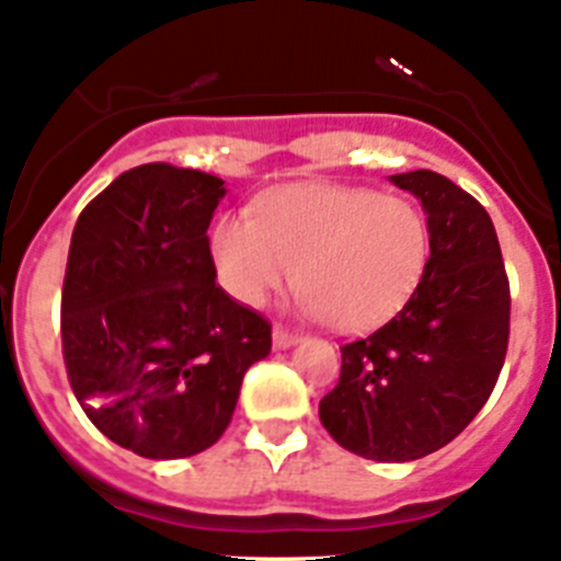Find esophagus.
Wrapping results in <instances>:
<instances>
[{
  "label": "esophagus",
  "instance_id": "34e87169",
  "mask_svg": "<svg viewBox=\"0 0 561 561\" xmlns=\"http://www.w3.org/2000/svg\"><path fill=\"white\" fill-rule=\"evenodd\" d=\"M293 343H298V334L276 323V327H274V348H287V345H293Z\"/></svg>",
  "mask_w": 561,
  "mask_h": 561
}]
</instances>
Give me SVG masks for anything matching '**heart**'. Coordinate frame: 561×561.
<instances>
[{"label":"heart","instance_id":"obj_1","mask_svg":"<svg viewBox=\"0 0 561 561\" xmlns=\"http://www.w3.org/2000/svg\"><path fill=\"white\" fill-rule=\"evenodd\" d=\"M218 279L260 307L298 276L301 305L340 332H365L412 298L428 263V227L407 198L365 187L293 185L229 213L209 232ZM299 274H295V265Z\"/></svg>","mask_w":561,"mask_h":561}]
</instances>
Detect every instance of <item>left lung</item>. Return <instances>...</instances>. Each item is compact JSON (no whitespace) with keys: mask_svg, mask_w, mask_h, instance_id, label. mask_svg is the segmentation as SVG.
Wrapping results in <instances>:
<instances>
[{"mask_svg":"<svg viewBox=\"0 0 561 561\" xmlns=\"http://www.w3.org/2000/svg\"><path fill=\"white\" fill-rule=\"evenodd\" d=\"M421 198L428 263L401 312L340 345V379L318 407L352 454L410 462L448 446L486 404L510 345L499 234L470 193L434 171L390 176Z\"/></svg>","mask_w":561,"mask_h":561,"instance_id":"left-lung-1","label":"left lung"}]
</instances>
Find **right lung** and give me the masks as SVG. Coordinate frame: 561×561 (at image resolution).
Segmentation results:
<instances>
[{
  "label": "right lung",
  "instance_id": "add662e5",
  "mask_svg": "<svg viewBox=\"0 0 561 561\" xmlns=\"http://www.w3.org/2000/svg\"><path fill=\"white\" fill-rule=\"evenodd\" d=\"M224 180L146 162L77 218L60 298L66 374L93 426L146 459L227 432L271 323L216 282L207 227Z\"/></svg>",
  "mask_w": 561,
  "mask_h": 561
}]
</instances>
